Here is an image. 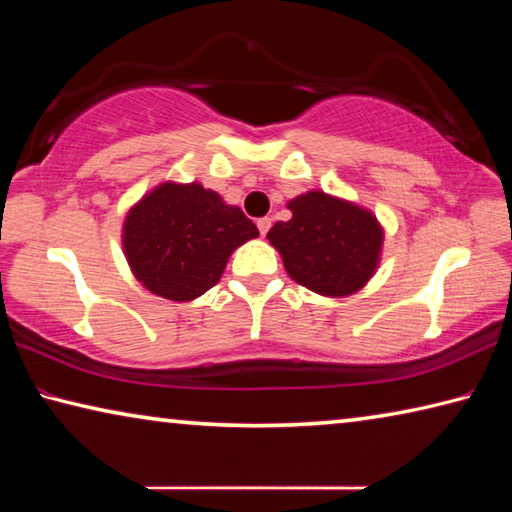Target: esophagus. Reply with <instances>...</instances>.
Masks as SVG:
<instances>
[{"label": "esophagus", "mask_w": 512, "mask_h": 512, "mask_svg": "<svg viewBox=\"0 0 512 512\" xmlns=\"http://www.w3.org/2000/svg\"><path fill=\"white\" fill-rule=\"evenodd\" d=\"M257 228H259V232H262V235H266L268 228H271V219H268V216H262V219H257Z\"/></svg>", "instance_id": "esophagus-1"}]
</instances>
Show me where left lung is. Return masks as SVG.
<instances>
[{"label":"left lung","mask_w":512,"mask_h":512,"mask_svg":"<svg viewBox=\"0 0 512 512\" xmlns=\"http://www.w3.org/2000/svg\"><path fill=\"white\" fill-rule=\"evenodd\" d=\"M293 216L268 230L287 273L320 296H350L375 273L381 228L361 207L323 192H309L289 203Z\"/></svg>","instance_id":"obj_1"}]
</instances>
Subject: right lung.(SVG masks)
I'll return each instance as SVG.
<instances>
[{"mask_svg":"<svg viewBox=\"0 0 512 512\" xmlns=\"http://www.w3.org/2000/svg\"><path fill=\"white\" fill-rule=\"evenodd\" d=\"M257 235V225L212 189L164 183L128 212L124 250L146 289L185 302L212 289L232 250Z\"/></svg>","mask_w":512,"mask_h":512,"instance_id":"1","label":"right lung"}]
</instances>
